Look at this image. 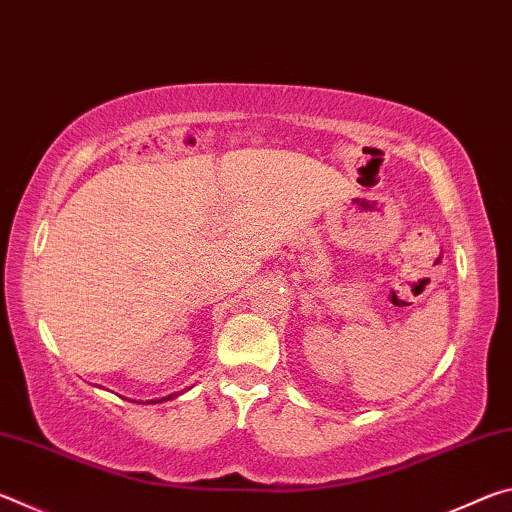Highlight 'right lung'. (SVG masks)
<instances>
[{
	"mask_svg": "<svg viewBox=\"0 0 512 512\" xmlns=\"http://www.w3.org/2000/svg\"><path fill=\"white\" fill-rule=\"evenodd\" d=\"M173 397H176V395H167V397H162V400H151V404L155 402V404H158V402H167V400H173Z\"/></svg>",
	"mask_w": 512,
	"mask_h": 512,
	"instance_id": "1",
	"label": "right lung"
}]
</instances>
